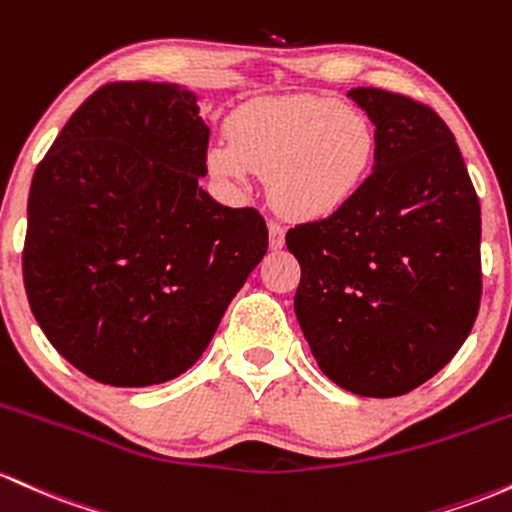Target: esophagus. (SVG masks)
Returning a JSON list of instances; mask_svg holds the SVG:
<instances>
[{"label": "esophagus", "mask_w": 512, "mask_h": 512, "mask_svg": "<svg viewBox=\"0 0 512 512\" xmlns=\"http://www.w3.org/2000/svg\"><path fill=\"white\" fill-rule=\"evenodd\" d=\"M268 234H271V249H280L285 244V227L280 222H268Z\"/></svg>", "instance_id": "1"}]
</instances>
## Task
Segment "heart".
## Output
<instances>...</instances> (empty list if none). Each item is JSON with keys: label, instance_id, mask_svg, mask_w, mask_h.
I'll return each instance as SVG.
<instances>
[{"label": "heart", "instance_id": "heart-1", "mask_svg": "<svg viewBox=\"0 0 512 512\" xmlns=\"http://www.w3.org/2000/svg\"><path fill=\"white\" fill-rule=\"evenodd\" d=\"M208 149V171L232 188L271 174L273 205L292 220H326L363 191L377 132L358 108L324 96L263 99L244 106Z\"/></svg>", "mask_w": 512, "mask_h": 512}]
</instances>
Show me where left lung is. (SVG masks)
Wrapping results in <instances>:
<instances>
[{"instance_id":"1","label":"left lung","mask_w":512,"mask_h":512,"mask_svg":"<svg viewBox=\"0 0 512 512\" xmlns=\"http://www.w3.org/2000/svg\"><path fill=\"white\" fill-rule=\"evenodd\" d=\"M375 171L326 220L292 227L295 314L324 375L360 396L409 394L455 358L481 302V208L450 128L426 103L358 86Z\"/></svg>"}]
</instances>
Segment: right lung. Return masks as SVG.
I'll return each mask as SVG.
<instances>
[{"label": "right lung", "mask_w": 512, "mask_h": 512, "mask_svg": "<svg viewBox=\"0 0 512 512\" xmlns=\"http://www.w3.org/2000/svg\"><path fill=\"white\" fill-rule=\"evenodd\" d=\"M208 140L191 91L113 82L72 113L33 174L28 304L91 380L147 387L186 372L266 254L261 212L200 188Z\"/></svg>", "instance_id": "1"}]
</instances>
